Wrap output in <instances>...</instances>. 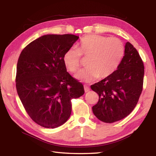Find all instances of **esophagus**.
<instances>
[{"label":"esophagus","instance_id":"esophagus-1","mask_svg":"<svg viewBox=\"0 0 156 156\" xmlns=\"http://www.w3.org/2000/svg\"><path fill=\"white\" fill-rule=\"evenodd\" d=\"M84 91L85 92H88V91H90V88L87 85H84Z\"/></svg>","mask_w":156,"mask_h":156}]
</instances>
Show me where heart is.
Returning a JSON list of instances; mask_svg holds the SVG:
<instances>
[{"instance_id": "1", "label": "heart", "mask_w": 156, "mask_h": 156, "mask_svg": "<svg viewBox=\"0 0 156 156\" xmlns=\"http://www.w3.org/2000/svg\"><path fill=\"white\" fill-rule=\"evenodd\" d=\"M125 50V45L120 39L89 34L80 39L77 48H71L64 53L63 62L68 71L74 73L80 68L81 55L88 56L87 67L79 71L75 78L90 82L113 74L123 58Z\"/></svg>"}]
</instances>
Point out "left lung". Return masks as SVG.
Returning a JSON list of instances; mask_svg holds the SVG:
<instances>
[{"label": "left lung", "instance_id": "left-lung-1", "mask_svg": "<svg viewBox=\"0 0 156 156\" xmlns=\"http://www.w3.org/2000/svg\"><path fill=\"white\" fill-rule=\"evenodd\" d=\"M125 48V55L117 70L90 87L99 97L92 112L99 120L108 123L130 114L143 90L144 62L130 43H126Z\"/></svg>", "mask_w": 156, "mask_h": 156}]
</instances>
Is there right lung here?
Listing matches in <instances>:
<instances>
[{"label": "right lung", "instance_id": "obj_1", "mask_svg": "<svg viewBox=\"0 0 156 156\" xmlns=\"http://www.w3.org/2000/svg\"><path fill=\"white\" fill-rule=\"evenodd\" d=\"M79 37L45 35L23 49L16 66V88L26 112L36 123L56 128L67 121L72 98L84 93L81 82L66 70L63 56Z\"/></svg>", "mask_w": 156, "mask_h": 156}]
</instances>
